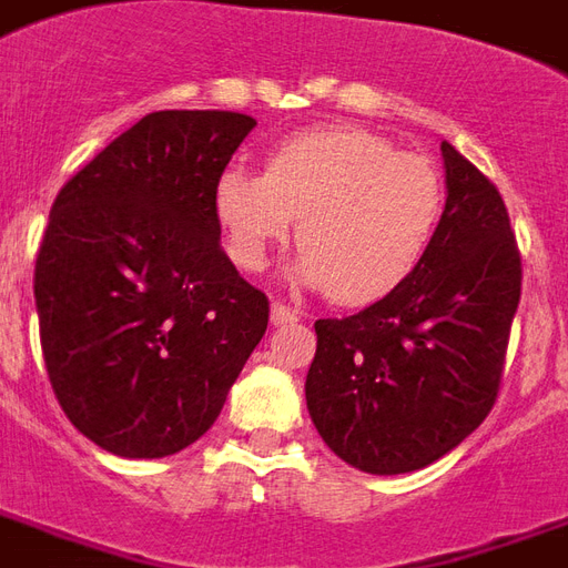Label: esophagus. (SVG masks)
Here are the masks:
<instances>
[{"label":"esophagus","mask_w":568,"mask_h":568,"mask_svg":"<svg viewBox=\"0 0 568 568\" xmlns=\"http://www.w3.org/2000/svg\"><path fill=\"white\" fill-rule=\"evenodd\" d=\"M297 310H292V306H285V304H280V301H276V304H271V325H295L297 322Z\"/></svg>","instance_id":"esophagus-1"}]
</instances>
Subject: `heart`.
<instances>
[{
	"label": "heart",
	"mask_w": 568,
	"mask_h": 568,
	"mask_svg": "<svg viewBox=\"0 0 568 568\" xmlns=\"http://www.w3.org/2000/svg\"><path fill=\"white\" fill-rule=\"evenodd\" d=\"M234 262L262 271L297 223L304 250L288 276L343 304L379 301L422 264L443 213V180L413 153L355 125H327L273 146L264 174L231 165L213 186Z\"/></svg>",
	"instance_id": "heart-1"
}]
</instances>
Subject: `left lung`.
<instances>
[{"label": "left lung", "mask_w": 568, "mask_h": 568, "mask_svg": "<svg viewBox=\"0 0 568 568\" xmlns=\"http://www.w3.org/2000/svg\"><path fill=\"white\" fill-rule=\"evenodd\" d=\"M445 210L422 264L346 318H318L306 409L325 445L373 476L424 469L497 400L520 255L497 186L443 141Z\"/></svg>", "instance_id": "1"}]
</instances>
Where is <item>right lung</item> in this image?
<instances>
[{
  "label": "right lung",
  "mask_w": 568,
  "mask_h": 568,
  "mask_svg": "<svg viewBox=\"0 0 568 568\" xmlns=\"http://www.w3.org/2000/svg\"><path fill=\"white\" fill-rule=\"evenodd\" d=\"M255 120L155 111L60 189L36 262L41 352L62 413L116 457L210 430L267 331V297L220 243L213 186Z\"/></svg>",
  "instance_id": "right-lung-1"
}]
</instances>
